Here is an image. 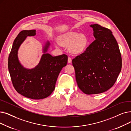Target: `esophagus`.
<instances>
[{
	"mask_svg": "<svg viewBox=\"0 0 131 131\" xmlns=\"http://www.w3.org/2000/svg\"><path fill=\"white\" fill-rule=\"evenodd\" d=\"M71 62H72V59L71 57H69V58H68V62H69V63H71Z\"/></svg>",
	"mask_w": 131,
	"mask_h": 131,
	"instance_id": "esophagus-1",
	"label": "esophagus"
}]
</instances>
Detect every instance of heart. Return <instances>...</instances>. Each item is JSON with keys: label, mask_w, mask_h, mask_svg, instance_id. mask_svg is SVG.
<instances>
[{"label": "heart", "mask_w": 131, "mask_h": 131, "mask_svg": "<svg viewBox=\"0 0 131 131\" xmlns=\"http://www.w3.org/2000/svg\"><path fill=\"white\" fill-rule=\"evenodd\" d=\"M60 41L64 46H69L71 45V51L75 54H80L84 52L89 44V38L86 35L75 32L65 34L60 37Z\"/></svg>", "instance_id": "obj_1"}]
</instances>
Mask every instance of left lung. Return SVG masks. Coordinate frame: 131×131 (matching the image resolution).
I'll list each match as a JSON object with an SVG mask.
<instances>
[{
    "instance_id": "left-lung-1",
    "label": "left lung",
    "mask_w": 131,
    "mask_h": 131,
    "mask_svg": "<svg viewBox=\"0 0 131 131\" xmlns=\"http://www.w3.org/2000/svg\"><path fill=\"white\" fill-rule=\"evenodd\" d=\"M90 27L96 39L72 60L78 86L87 95L102 93L111 88L122 66L120 50L112 31L97 24Z\"/></svg>"
}]
</instances>
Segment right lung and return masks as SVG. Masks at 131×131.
<instances>
[{
  "instance_id": "obj_1",
  "label": "right lung",
  "mask_w": 131,
  "mask_h": 131,
  "mask_svg": "<svg viewBox=\"0 0 131 131\" xmlns=\"http://www.w3.org/2000/svg\"><path fill=\"white\" fill-rule=\"evenodd\" d=\"M36 35L35 30H22L15 38L8 57V68L12 84L16 92L27 98H46L54 90L57 79L62 67L67 63V56L52 57L46 52L50 45L47 42L39 64L34 69H27L18 59V51L27 36Z\"/></svg>"
}]
</instances>
